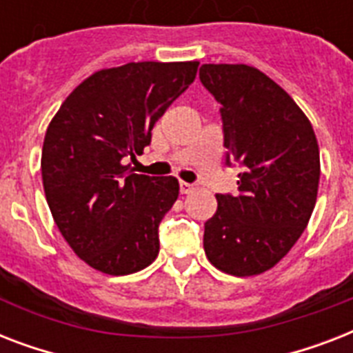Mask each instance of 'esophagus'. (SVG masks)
<instances>
[{"instance_id": "34e87169", "label": "esophagus", "mask_w": 353, "mask_h": 353, "mask_svg": "<svg viewBox=\"0 0 353 353\" xmlns=\"http://www.w3.org/2000/svg\"><path fill=\"white\" fill-rule=\"evenodd\" d=\"M194 185L192 183H187V181H179V190H181V194H190L194 190Z\"/></svg>"}]
</instances>
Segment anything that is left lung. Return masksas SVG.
Returning a JSON list of instances; mask_svg holds the SVG:
<instances>
[{
    "instance_id": "left-lung-1",
    "label": "left lung",
    "mask_w": 353,
    "mask_h": 353,
    "mask_svg": "<svg viewBox=\"0 0 353 353\" xmlns=\"http://www.w3.org/2000/svg\"><path fill=\"white\" fill-rule=\"evenodd\" d=\"M199 80L221 106L225 163L241 166L238 194H216L205 254L223 273L260 274L310 221L321 177L317 137L295 101L251 65L203 63Z\"/></svg>"
}]
</instances>
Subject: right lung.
Here are the masks:
<instances>
[{"label": "right lung", "mask_w": 353, "mask_h": 353, "mask_svg": "<svg viewBox=\"0 0 353 353\" xmlns=\"http://www.w3.org/2000/svg\"><path fill=\"white\" fill-rule=\"evenodd\" d=\"M199 62H130L85 79L63 101L41 150L47 205L77 256L106 274L148 268L159 223L179 196L176 177L133 174L152 128L192 84Z\"/></svg>", "instance_id": "obj_1"}]
</instances>
